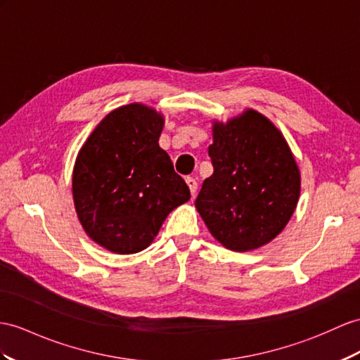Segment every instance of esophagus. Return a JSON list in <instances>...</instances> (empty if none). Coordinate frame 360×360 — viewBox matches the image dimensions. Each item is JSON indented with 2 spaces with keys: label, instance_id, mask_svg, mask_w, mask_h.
<instances>
[{
  "label": "esophagus",
  "instance_id": "1",
  "mask_svg": "<svg viewBox=\"0 0 360 360\" xmlns=\"http://www.w3.org/2000/svg\"><path fill=\"white\" fill-rule=\"evenodd\" d=\"M186 185H188V188H189V191H191V195H194L195 192H197V186H198L195 179L188 177V179H186Z\"/></svg>",
  "mask_w": 360,
  "mask_h": 360
}]
</instances>
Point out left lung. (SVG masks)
Here are the masks:
<instances>
[{"instance_id": "1", "label": "left lung", "mask_w": 360, "mask_h": 360, "mask_svg": "<svg viewBox=\"0 0 360 360\" xmlns=\"http://www.w3.org/2000/svg\"><path fill=\"white\" fill-rule=\"evenodd\" d=\"M209 157L214 174L195 207L210 235L233 252L266 246L283 232L301 194L295 155L274 122L248 108L212 122Z\"/></svg>"}]
</instances>
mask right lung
Masks as SVG:
<instances>
[{
	"label": "right lung",
	"mask_w": 360,
	"mask_h": 360,
	"mask_svg": "<svg viewBox=\"0 0 360 360\" xmlns=\"http://www.w3.org/2000/svg\"><path fill=\"white\" fill-rule=\"evenodd\" d=\"M163 114L128 103L105 116L77 153L72 191L85 233L117 255L146 249L166 217L191 198L159 146Z\"/></svg>",
	"instance_id": "1"
}]
</instances>
